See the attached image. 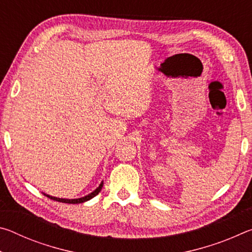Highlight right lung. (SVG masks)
<instances>
[{
  "label": "right lung",
  "instance_id": "1",
  "mask_svg": "<svg viewBox=\"0 0 252 252\" xmlns=\"http://www.w3.org/2000/svg\"><path fill=\"white\" fill-rule=\"evenodd\" d=\"M102 187H103V181H102V182L100 183V186L97 187L96 189H95L94 191H93V192L89 193L88 195H84V197H82V198H78V199H63V198L52 197V195H50V194H46V193H43V194H44V195H46V197L50 198V199L55 200V201L63 202V203H73V204H75V203H82V202H85V201H89V200L92 199L93 197H95V195H96L97 193H99L100 191H101Z\"/></svg>",
  "mask_w": 252,
  "mask_h": 252
}]
</instances>
